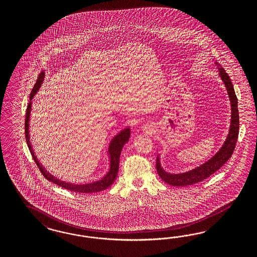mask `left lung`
<instances>
[{"label":"left lung","mask_w":257,"mask_h":257,"mask_svg":"<svg viewBox=\"0 0 257 257\" xmlns=\"http://www.w3.org/2000/svg\"><path fill=\"white\" fill-rule=\"evenodd\" d=\"M219 70V76L224 82L227 91L229 94V98L231 101L232 106V119H231V126L230 132L228 138L224 142V145L218 151V154L214 157H212L209 161L203 164L202 166L196 168L192 171L180 173V174H171L164 171L159 163V158L156 159V171L159 177L166 182L167 184L173 186V187H187L191 186L197 183H200L203 180L208 178L214 172L219 170L224 164L231 158L233 155V150L235 148V144L238 138L239 132V114L237 108V98L233 89V84L231 79L229 77L228 73H226L225 70L216 62Z\"/></svg>","instance_id":"left-lung-1"}]
</instances>
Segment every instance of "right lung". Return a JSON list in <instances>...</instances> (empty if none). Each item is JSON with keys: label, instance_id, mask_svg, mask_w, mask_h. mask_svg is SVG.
Returning a JSON list of instances; mask_svg holds the SVG:
<instances>
[{"label": "right lung", "instance_id": "1", "mask_svg": "<svg viewBox=\"0 0 257 257\" xmlns=\"http://www.w3.org/2000/svg\"><path fill=\"white\" fill-rule=\"evenodd\" d=\"M43 79H44V72L41 71L39 73V78H38L35 86L32 89L31 93H30V102L26 109L25 125H24L25 140L27 142L28 148L31 152L32 156L39 167V171H41V173L43 174V176L47 180L51 181L54 184H56L59 187L70 190V191H73V192H76V193H94V192H99L103 189H106L107 187H110L113 184V182L117 178L119 156H120V153H121L123 145L130 139V129L126 128L124 130H122L111 141V143L109 145L108 151L109 155H110V170H109L108 173L102 179L91 183V184H85V185H72V184H68L65 182H61L58 179H55V177H53L51 174L47 173L46 171H44L42 166H40V164L39 163L38 159L36 158V156L32 150L30 140H29V131L28 130H29V117H30V111H31V100L35 96V94L37 93V91L39 90V86H41V84L43 82Z\"/></svg>", "mask_w": 257, "mask_h": 257}]
</instances>
